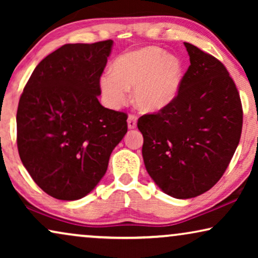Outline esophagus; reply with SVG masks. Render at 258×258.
Here are the masks:
<instances>
[{"label":"esophagus","mask_w":258,"mask_h":258,"mask_svg":"<svg viewBox=\"0 0 258 258\" xmlns=\"http://www.w3.org/2000/svg\"><path fill=\"white\" fill-rule=\"evenodd\" d=\"M137 125V117L135 115H129L128 117V128L129 129H135Z\"/></svg>","instance_id":"1"}]
</instances>
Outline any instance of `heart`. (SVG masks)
Returning <instances> with one entry per match:
<instances>
[{
  "label": "heart",
  "instance_id": "1",
  "mask_svg": "<svg viewBox=\"0 0 258 258\" xmlns=\"http://www.w3.org/2000/svg\"><path fill=\"white\" fill-rule=\"evenodd\" d=\"M183 64L177 56L158 47H143L118 56L112 72L101 75L98 84L105 102L121 108L134 89V102L141 111H160L177 97Z\"/></svg>",
  "mask_w": 258,
  "mask_h": 258
}]
</instances>
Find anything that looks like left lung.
<instances>
[{
  "instance_id": "1",
  "label": "left lung",
  "mask_w": 258,
  "mask_h": 258,
  "mask_svg": "<svg viewBox=\"0 0 258 258\" xmlns=\"http://www.w3.org/2000/svg\"><path fill=\"white\" fill-rule=\"evenodd\" d=\"M184 45L190 66L177 97L137 122L148 174L175 199L202 195L220 181L243 124L241 98L223 63L195 45Z\"/></svg>"
}]
</instances>
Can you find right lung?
<instances>
[{
	"label": "right lung",
	"mask_w": 258,
	"mask_h": 258,
	"mask_svg": "<svg viewBox=\"0 0 258 258\" xmlns=\"http://www.w3.org/2000/svg\"><path fill=\"white\" fill-rule=\"evenodd\" d=\"M112 43L62 45L38 63L21 95L20 158L35 183L57 200L88 195L128 132L125 112L104 108L97 97Z\"/></svg>",
	"instance_id": "obj_1"
}]
</instances>
